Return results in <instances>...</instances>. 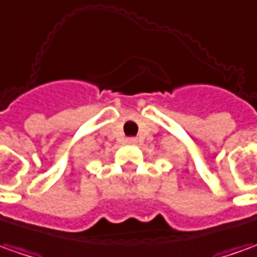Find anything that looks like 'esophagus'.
<instances>
[{
	"label": "esophagus",
	"instance_id": "34e87169",
	"mask_svg": "<svg viewBox=\"0 0 257 257\" xmlns=\"http://www.w3.org/2000/svg\"><path fill=\"white\" fill-rule=\"evenodd\" d=\"M126 143H129V145H135L136 138H128V139H126Z\"/></svg>",
	"mask_w": 257,
	"mask_h": 257
}]
</instances>
